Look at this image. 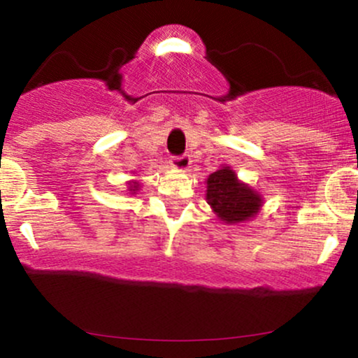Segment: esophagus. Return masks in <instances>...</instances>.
<instances>
[{"label":"esophagus","instance_id":"34e87169","mask_svg":"<svg viewBox=\"0 0 358 358\" xmlns=\"http://www.w3.org/2000/svg\"><path fill=\"white\" fill-rule=\"evenodd\" d=\"M171 164L172 167H176V169H187L189 166H191V156L189 154H182V156H172L171 157Z\"/></svg>","mask_w":358,"mask_h":358}]
</instances>
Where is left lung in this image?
Segmentation results:
<instances>
[{
    "mask_svg": "<svg viewBox=\"0 0 358 358\" xmlns=\"http://www.w3.org/2000/svg\"><path fill=\"white\" fill-rule=\"evenodd\" d=\"M207 204L229 224L254 217L260 207V196L237 180L229 167L213 172L207 179Z\"/></svg>",
    "mask_w": 358,
    "mask_h": 358,
    "instance_id": "8db88e82",
    "label": "left lung"
}]
</instances>
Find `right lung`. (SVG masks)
<instances>
[{
  "instance_id": "right-lung-1",
  "label": "right lung",
  "mask_w": 358,
  "mask_h": 358,
  "mask_svg": "<svg viewBox=\"0 0 358 358\" xmlns=\"http://www.w3.org/2000/svg\"><path fill=\"white\" fill-rule=\"evenodd\" d=\"M136 187H138V186H134V189H129V191H136Z\"/></svg>"
}]
</instances>
